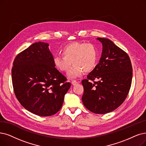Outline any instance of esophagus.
<instances>
[{
    "label": "esophagus",
    "instance_id": "1",
    "mask_svg": "<svg viewBox=\"0 0 146 146\" xmlns=\"http://www.w3.org/2000/svg\"><path fill=\"white\" fill-rule=\"evenodd\" d=\"M78 83H80V81H77L76 80H72V81H71V83H72V85H74V86L76 85V84H78Z\"/></svg>",
    "mask_w": 146,
    "mask_h": 146
}]
</instances>
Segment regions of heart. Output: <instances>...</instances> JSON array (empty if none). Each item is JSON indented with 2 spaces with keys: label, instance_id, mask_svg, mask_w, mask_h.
I'll return each instance as SVG.
<instances>
[{
  "label": "heart",
  "instance_id": "obj_1",
  "mask_svg": "<svg viewBox=\"0 0 146 146\" xmlns=\"http://www.w3.org/2000/svg\"><path fill=\"white\" fill-rule=\"evenodd\" d=\"M63 56H56L53 58L55 67L62 72H66L70 78H76L83 72L93 71L98 60V51L96 46L91 43L74 42L66 45L62 50Z\"/></svg>",
  "mask_w": 146,
  "mask_h": 146
}]
</instances>
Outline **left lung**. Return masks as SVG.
Segmentation results:
<instances>
[{
    "instance_id": "1",
    "label": "left lung",
    "mask_w": 146,
    "mask_h": 146,
    "mask_svg": "<svg viewBox=\"0 0 146 146\" xmlns=\"http://www.w3.org/2000/svg\"><path fill=\"white\" fill-rule=\"evenodd\" d=\"M97 39L102 44L101 57L87 78L81 81L84 87L81 100L90 111L106 114L117 108L126 98L132 83V67L129 56L113 41Z\"/></svg>"
}]
</instances>
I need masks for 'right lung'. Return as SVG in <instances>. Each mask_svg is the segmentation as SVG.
Wrapping results in <instances>:
<instances>
[{
	"label": "right lung",
	"instance_id": "add662e5",
	"mask_svg": "<svg viewBox=\"0 0 146 146\" xmlns=\"http://www.w3.org/2000/svg\"><path fill=\"white\" fill-rule=\"evenodd\" d=\"M45 42H35L15 58L12 68L14 91L21 106L39 116H50L62 108L71 87L55 68Z\"/></svg>",
	"mask_w": 146,
	"mask_h": 146
}]
</instances>
